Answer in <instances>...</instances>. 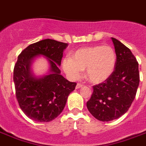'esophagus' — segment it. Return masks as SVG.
I'll list each match as a JSON object with an SVG mask.
<instances>
[{
	"mask_svg": "<svg viewBox=\"0 0 146 146\" xmlns=\"http://www.w3.org/2000/svg\"><path fill=\"white\" fill-rule=\"evenodd\" d=\"M82 86H83V84H82V83H77L76 86V89H80V88H82Z\"/></svg>",
	"mask_w": 146,
	"mask_h": 146,
	"instance_id": "34e87169",
	"label": "esophagus"
}]
</instances>
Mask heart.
Instances as JSON below:
<instances>
[{
	"label": "heart",
	"mask_w": 146,
	"mask_h": 146,
	"mask_svg": "<svg viewBox=\"0 0 146 146\" xmlns=\"http://www.w3.org/2000/svg\"><path fill=\"white\" fill-rule=\"evenodd\" d=\"M117 63L114 49L109 45L82 48L62 61L63 70L70 80H76L85 70V76L92 83H102L113 74Z\"/></svg>",
	"instance_id": "heart-1"
}]
</instances>
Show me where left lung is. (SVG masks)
<instances>
[{"mask_svg": "<svg viewBox=\"0 0 146 146\" xmlns=\"http://www.w3.org/2000/svg\"><path fill=\"white\" fill-rule=\"evenodd\" d=\"M117 63L113 74L104 82L93 86L86 106L94 117L103 122L116 120L131 106L139 83V64L131 50L111 38Z\"/></svg>", "mask_w": 146, "mask_h": 146, "instance_id": "left-lung-1", "label": "left lung"}]
</instances>
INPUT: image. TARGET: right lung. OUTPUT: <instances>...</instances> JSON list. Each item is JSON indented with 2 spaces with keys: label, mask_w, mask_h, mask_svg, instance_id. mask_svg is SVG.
Wrapping results in <instances>:
<instances>
[{
  "label": "right lung",
  "mask_w": 146,
  "mask_h": 146,
  "mask_svg": "<svg viewBox=\"0 0 146 146\" xmlns=\"http://www.w3.org/2000/svg\"><path fill=\"white\" fill-rule=\"evenodd\" d=\"M67 46L66 43L48 38L29 45L18 57L13 70L16 96L22 111L32 120L50 122L55 119L75 89L76 83L66 80L59 69ZM39 56L48 59L50 67L47 74L36 77L31 66Z\"/></svg>",
  "instance_id": "obj_1"
}]
</instances>
